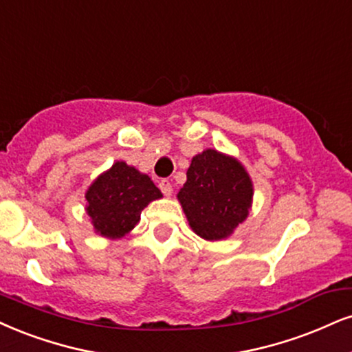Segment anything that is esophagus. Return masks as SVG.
<instances>
[{
	"instance_id": "obj_1",
	"label": "esophagus",
	"mask_w": 352,
	"mask_h": 352,
	"mask_svg": "<svg viewBox=\"0 0 352 352\" xmlns=\"http://www.w3.org/2000/svg\"><path fill=\"white\" fill-rule=\"evenodd\" d=\"M160 189H162V192L164 194V196H171V194H173V186H171V183H169V181L168 179H162V181H160Z\"/></svg>"
}]
</instances>
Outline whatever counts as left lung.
<instances>
[{
    "mask_svg": "<svg viewBox=\"0 0 352 352\" xmlns=\"http://www.w3.org/2000/svg\"><path fill=\"white\" fill-rule=\"evenodd\" d=\"M177 201L190 228L204 240L228 238L246 220L253 202V183L243 164L217 150L196 155Z\"/></svg>",
    "mask_w": 352,
    "mask_h": 352,
    "instance_id": "8db88e82",
    "label": "left lung"
}]
</instances>
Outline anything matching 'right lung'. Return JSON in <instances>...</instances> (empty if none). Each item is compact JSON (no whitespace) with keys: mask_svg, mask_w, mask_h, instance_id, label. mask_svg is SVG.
Masks as SVG:
<instances>
[{"mask_svg":"<svg viewBox=\"0 0 352 352\" xmlns=\"http://www.w3.org/2000/svg\"><path fill=\"white\" fill-rule=\"evenodd\" d=\"M85 197L88 201L86 214L91 217L94 232L117 240L133 230L142 210L163 194L148 176L125 162H116L98 176Z\"/></svg>","mask_w":352,"mask_h":352,"instance_id":"right-lung-1","label":"right lung"}]
</instances>
